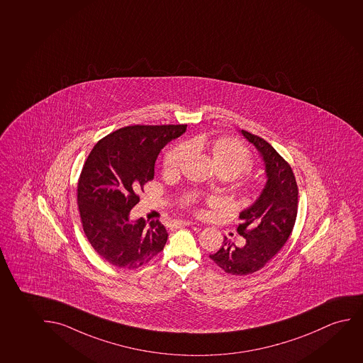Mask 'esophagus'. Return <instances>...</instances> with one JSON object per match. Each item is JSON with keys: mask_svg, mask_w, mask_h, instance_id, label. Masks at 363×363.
<instances>
[{"mask_svg": "<svg viewBox=\"0 0 363 363\" xmlns=\"http://www.w3.org/2000/svg\"><path fill=\"white\" fill-rule=\"evenodd\" d=\"M174 225L177 226V228H182V226H190V225H193L191 221H188V220H178V221H175Z\"/></svg>", "mask_w": 363, "mask_h": 363, "instance_id": "34e87169", "label": "esophagus"}]
</instances>
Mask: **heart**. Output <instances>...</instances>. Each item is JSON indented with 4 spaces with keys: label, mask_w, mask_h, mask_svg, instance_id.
Returning a JSON list of instances; mask_svg holds the SVG:
<instances>
[{
    "label": "heart",
    "mask_w": 363,
    "mask_h": 363,
    "mask_svg": "<svg viewBox=\"0 0 363 363\" xmlns=\"http://www.w3.org/2000/svg\"><path fill=\"white\" fill-rule=\"evenodd\" d=\"M198 142H189L188 147L194 148ZM211 155L216 168L221 174L231 178L247 173L252 167L251 154L242 144L233 139L223 138L216 140L211 147ZM186 157V148L182 144L173 145L164 155L163 170L165 174L177 173Z\"/></svg>",
    "instance_id": "heart-1"
}]
</instances>
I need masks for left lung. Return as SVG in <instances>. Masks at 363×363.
I'll return each mask as SVG.
<instances>
[{"label":"left lung","instance_id":"8db88e82","mask_svg":"<svg viewBox=\"0 0 363 363\" xmlns=\"http://www.w3.org/2000/svg\"><path fill=\"white\" fill-rule=\"evenodd\" d=\"M240 133L260 153L265 186L255 203L239 216L238 233L245 238V245L238 247L225 238L210 259L225 272L242 276L262 269L285 245L296 221L298 189L291 167L270 144L246 130Z\"/></svg>","mask_w":363,"mask_h":363}]
</instances>
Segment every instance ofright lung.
I'll use <instances>...</instances> for the list:
<instances>
[{
    "label": "right lung",
    "mask_w": 363,
    "mask_h": 363,
    "mask_svg": "<svg viewBox=\"0 0 363 363\" xmlns=\"http://www.w3.org/2000/svg\"><path fill=\"white\" fill-rule=\"evenodd\" d=\"M179 125H129L101 139L88 155L77 186L84 234L109 264L137 269L163 250L168 233L160 221L129 219L137 195L154 179L160 150L185 133Z\"/></svg>",
    "instance_id": "add662e5"
}]
</instances>
